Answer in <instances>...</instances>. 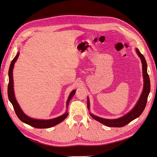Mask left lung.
<instances>
[{
	"mask_svg": "<svg viewBox=\"0 0 157 157\" xmlns=\"http://www.w3.org/2000/svg\"><path fill=\"white\" fill-rule=\"evenodd\" d=\"M136 51L138 56L140 57L142 63V71H143V89L141 93V95L138 100V102L129 111L128 113L125 114L124 116L115 119H107L101 118L92 114L90 112V116L93 119L97 121L98 122L105 125L108 127H114V128H121L128 124L130 122L140 117V115L143 112L146 105H147L148 97L150 92V78L147 72V64L145 60L144 57L141 54V52L138 48H136ZM87 106L88 109L90 110V100L88 97L87 99Z\"/></svg>",
	"mask_w": 157,
	"mask_h": 157,
	"instance_id": "obj_1",
	"label": "left lung"
}]
</instances>
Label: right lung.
I'll list each match as a JSON object with an SVG mask.
<instances>
[{
	"mask_svg": "<svg viewBox=\"0 0 157 157\" xmlns=\"http://www.w3.org/2000/svg\"><path fill=\"white\" fill-rule=\"evenodd\" d=\"M19 55V52H18L15 57L12 60L11 63H10L9 69V85L7 88V94H8V98L10 103H12V105L14 107V109L15 110V112L17 115V117L21 121L27 124L29 126L34 127L35 128H39V129H43V128H50L53 126H55L56 125L59 124L62 121H63L68 116V112L66 110V112L62 116L54 118L52 119H36L29 117L26 115L22 109H21L19 103H17L15 95H14V85H13V71L14 68V66L15 62H16L18 57ZM76 93V90H72L70 95L67 98V102H66V108L67 109L69 103L71 98L75 95Z\"/></svg>",
	"mask_w": 157,
	"mask_h": 157,
	"instance_id": "obj_1",
	"label": "right lung"
}]
</instances>
